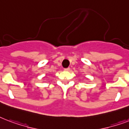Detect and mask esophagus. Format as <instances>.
Returning <instances> with one entry per match:
<instances>
[{"mask_svg":"<svg viewBox=\"0 0 129 129\" xmlns=\"http://www.w3.org/2000/svg\"><path fill=\"white\" fill-rule=\"evenodd\" d=\"M70 70V68L68 67V68H66V69H64V71H69Z\"/></svg>","mask_w":129,"mask_h":129,"instance_id":"1","label":"esophagus"}]
</instances>
